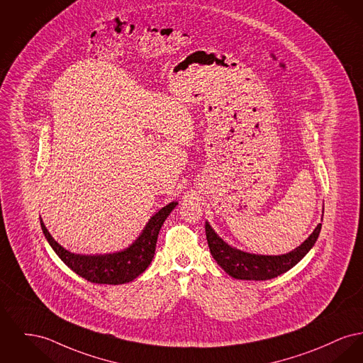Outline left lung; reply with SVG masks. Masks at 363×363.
<instances>
[{
	"mask_svg": "<svg viewBox=\"0 0 363 363\" xmlns=\"http://www.w3.org/2000/svg\"><path fill=\"white\" fill-rule=\"evenodd\" d=\"M323 216V210H322ZM320 223L313 230L298 247L294 251L282 255H259L241 251L235 247L229 245L213 230L210 222H206V235L211 255L216 263L230 276L237 279H250V281H264L278 277L282 273H286L294 266L308 254L314 247L320 232Z\"/></svg>",
	"mask_w": 363,
	"mask_h": 363,
	"instance_id": "left-lung-1",
	"label": "left lung"
}]
</instances>
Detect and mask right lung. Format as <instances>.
<instances>
[{
    "mask_svg": "<svg viewBox=\"0 0 363 363\" xmlns=\"http://www.w3.org/2000/svg\"><path fill=\"white\" fill-rule=\"evenodd\" d=\"M177 201H171L167 206L160 208L157 213H153L143 232L128 248L111 254H74L65 250V247H62L52 237L43 223V218L41 228L43 235L48 240L52 250L78 276L94 284L121 285L134 281L147 270L155 256L156 241L160 228L171 211L177 207Z\"/></svg>",
    "mask_w": 363,
    "mask_h": 363,
    "instance_id": "add662e5",
    "label": "right lung"
}]
</instances>
